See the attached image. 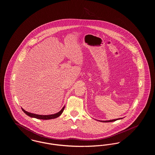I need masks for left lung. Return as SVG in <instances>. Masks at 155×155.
<instances>
[{
    "label": "left lung",
    "instance_id": "1",
    "mask_svg": "<svg viewBox=\"0 0 155 155\" xmlns=\"http://www.w3.org/2000/svg\"><path fill=\"white\" fill-rule=\"evenodd\" d=\"M122 118H118V119H121ZM118 118L117 119H114V120H109V121H102V122H112V121H116V120H118Z\"/></svg>",
    "mask_w": 155,
    "mask_h": 155
}]
</instances>
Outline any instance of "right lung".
I'll return each instance as SVG.
<instances>
[{"label": "right lung", "mask_w": 155, "mask_h": 155, "mask_svg": "<svg viewBox=\"0 0 155 155\" xmlns=\"http://www.w3.org/2000/svg\"><path fill=\"white\" fill-rule=\"evenodd\" d=\"M22 111L28 116H30L31 117H34V118H38V119H42V120H49V119H53V118H57L59 116H60L61 113H63V111L64 109V106L63 107V109L60 111L58 113L54 114H51V115H39V114H34V113H31L30 112L26 111L24 110L22 108Z\"/></svg>", "instance_id": "obj_1"}]
</instances>
